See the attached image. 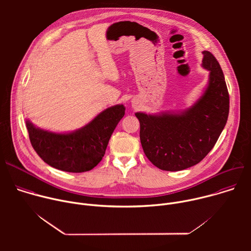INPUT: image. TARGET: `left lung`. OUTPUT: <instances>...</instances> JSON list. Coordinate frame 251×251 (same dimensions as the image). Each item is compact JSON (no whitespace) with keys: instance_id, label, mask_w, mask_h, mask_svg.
Returning a JSON list of instances; mask_svg holds the SVG:
<instances>
[{"instance_id":"left-lung-1","label":"left lung","mask_w":251,"mask_h":251,"mask_svg":"<svg viewBox=\"0 0 251 251\" xmlns=\"http://www.w3.org/2000/svg\"><path fill=\"white\" fill-rule=\"evenodd\" d=\"M201 66L209 71L201 96L189 108L158 114L135 113L142 148L164 171H181L200 163L216 145L228 117L229 96L222 67L209 51Z\"/></svg>"}]
</instances>
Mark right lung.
I'll list each match as a JSON object with an SVG mask.
<instances>
[{
	"mask_svg": "<svg viewBox=\"0 0 251 251\" xmlns=\"http://www.w3.org/2000/svg\"><path fill=\"white\" fill-rule=\"evenodd\" d=\"M125 114L123 104L100 112L88 124L73 132L55 133L25 121L31 146L50 166L69 173L92 170L102 160L109 139Z\"/></svg>",
	"mask_w": 251,
	"mask_h": 251,
	"instance_id": "1",
	"label": "right lung"
}]
</instances>
